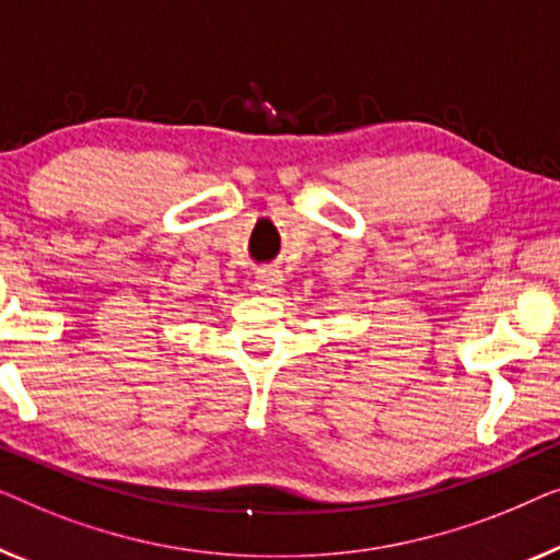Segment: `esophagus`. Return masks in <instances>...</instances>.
<instances>
[{
	"mask_svg": "<svg viewBox=\"0 0 560 560\" xmlns=\"http://www.w3.org/2000/svg\"><path fill=\"white\" fill-rule=\"evenodd\" d=\"M256 287L261 294H277L283 287V277L279 269H261L256 273Z\"/></svg>",
	"mask_w": 560,
	"mask_h": 560,
	"instance_id": "esophagus-1",
	"label": "esophagus"
}]
</instances>
